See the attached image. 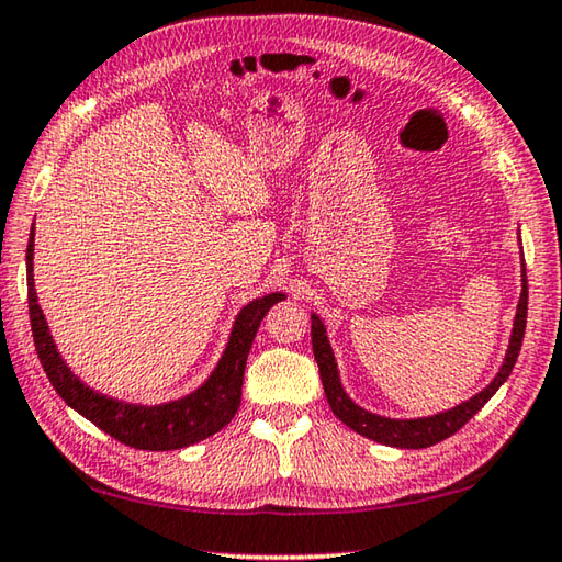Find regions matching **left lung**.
Returning a JSON list of instances; mask_svg holds the SVG:
<instances>
[{
  "mask_svg": "<svg viewBox=\"0 0 562 562\" xmlns=\"http://www.w3.org/2000/svg\"><path fill=\"white\" fill-rule=\"evenodd\" d=\"M521 273H524L521 299H518V305H516L509 347H506V355H504L499 372H496V376L480 391V394H474L472 398L462 401V404L452 406L448 411H440V413H436V416H426V418H386V416H379V413L357 406L355 401L347 396V391L342 389L340 372H337V362H335L330 340H327L325 325L321 317L311 313L313 355H315L317 369H321L327 404H330L335 416L340 418L347 428L359 432V436L376 440V442H381V446L406 448V450L430 448V446H436V442L450 438L452 432H458L464 423H468L474 413H477L486 404V401H490L496 391H499L504 381L509 379L512 369L516 364V357H518V352H521V342H524V333H526V313H528L526 269Z\"/></svg>",
  "mask_w": 562,
  "mask_h": 562,
  "instance_id": "left-lung-1",
  "label": "left lung"
}]
</instances>
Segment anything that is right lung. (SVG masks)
<instances>
[{"mask_svg": "<svg viewBox=\"0 0 562 562\" xmlns=\"http://www.w3.org/2000/svg\"><path fill=\"white\" fill-rule=\"evenodd\" d=\"M34 235L31 227L26 247V285H29V315L31 333H34L36 355L44 364V372L50 379L53 389L76 408L80 416L94 423L100 430L114 440L136 450H181L195 442L215 436L227 423L235 418L241 401V381H245V367L254 337H257L263 315L273 303L285 299V293H267L257 301H249L235 317L225 352H222L217 367L203 384L190 394L168 401L158 406L126 404V401L104 396L100 391L82 384L78 374L63 362L44 311L38 305L34 285Z\"/></svg>", "mask_w": 562, "mask_h": 562, "instance_id": "1", "label": "right lung"}]
</instances>
